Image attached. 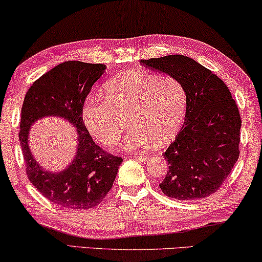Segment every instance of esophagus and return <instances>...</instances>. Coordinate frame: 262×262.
Listing matches in <instances>:
<instances>
[{
  "label": "esophagus",
  "instance_id": "obj_1",
  "mask_svg": "<svg viewBox=\"0 0 262 262\" xmlns=\"http://www.w3.org/2000/svg\"><path fill=\"white\" fill-rule=\"evenodd\" d=\"M134 158H135L136 160H139V161L144 162V161H146V160H147L148 156H147V155H136V156H134Z\"/></svg>",
  "mask_w": 262,
  "mask_h": 262
}]
</instances>
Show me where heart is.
<instances>
[{
	"mask_svg": "<svg viewBox=\"0 0 262 262\" xmlns=\"http://www.w3.org/2000/svg\"><path fill=\"white\" fill-rule=\"evenodd\" d=\"M104 98L89 96L82 107L84 127L97 141L112 147L128 120L133 129L121 147L146 149L155 141L168 143L185 118L187 93L180 80L142 72H128L104 85Z\"/></svg>",
	"mask_w": 262,
	"mask_h": 262,
	"instance_id": "b5f03b06",
	"label": "heart"
}]
</instances>
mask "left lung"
<instances>
[{
    "label": "left lung",
    "mask_w": 262,
    "mask_h": 262,
    "mask_svg": "<svg viewBox=\"0 0 262 262\" xmlns=\"http://www.w3.org/2000/svg\"><path fill=\"white\" fill-rule=\"evenodd\" d=\"M144 67L180 80L187 93L183 126L163 153L168 171L160 188L178 200L209 196L239 158L241 118L220 77L185 55L141 60Z\"/></svg>",
    "instance_id": "1"
}]
</instances>
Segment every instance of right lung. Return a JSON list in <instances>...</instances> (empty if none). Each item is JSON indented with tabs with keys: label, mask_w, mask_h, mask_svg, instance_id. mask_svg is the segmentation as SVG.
Listing matches in <instances>:
<instances>
[{
	"label": "right lung",
	"mask_w": 262,
	"mask_h": 262,
	"mask_svg": "<svg viewBox=\"0 0 262 262\" xmlns=\"http://www.w3.org/2000/svg\"><path fill=\"white\" fill-rule=\"evenodd\" d=\"M106 66L67 61L57 64L31 84L21 111L18 139L30 182L49 201L72 209H89L103 201L111 190L122 159L108 154L93 141L81 112L93 84ZM58 116L77 128V154L61 172L46 171L31 154L30 127L37 119Z\"/></svg>",
	"instance_id": "add662e5"
}]
</instances>
